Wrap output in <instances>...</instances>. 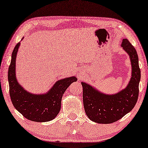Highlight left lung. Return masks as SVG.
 Segmentation results:
<instances>
[{"label":"left lung","instance_id":"obj_1","mask_svg":"<svg viewBox=\"0 0 148 148\" xmlns=\"http://www.w3.org/2000/svg\"><path fill=\"white\" fill-rule=\"evenodd\" d=\"M122 47L130 56L132 69V78L125 90L114 95H105L82 82L86 113L90 120L97 123L110 124L120 120L132 111L137 102L141 76L138 54L127 39H123Z\"/></svg>","mask_w":148,"mask_h":148}]
</instances>
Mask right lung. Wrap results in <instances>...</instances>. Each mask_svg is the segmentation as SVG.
Segmentation results:
<instances>
[{
    "instance_id": "right-lung-1",
    "label": "right lung",
    "mask_w": 148,
    "mask_h": 148,
    "mask_svg": "<svg viewBox=\"0 0 148 148\" xmlns=\"http://www.w3.org/2000/svg\"><path fill=\"white\" fill-rule=\"evenodd\" d=\"M20 45V42L14 49L8 72L12 103L16 110L28 120L39 123L50 121L60 111L62 97L65 91L77 79L73 76L60 79L45 94L34 95L27 92L16 78V58Z\"/></svg>"
}]
</instances>
